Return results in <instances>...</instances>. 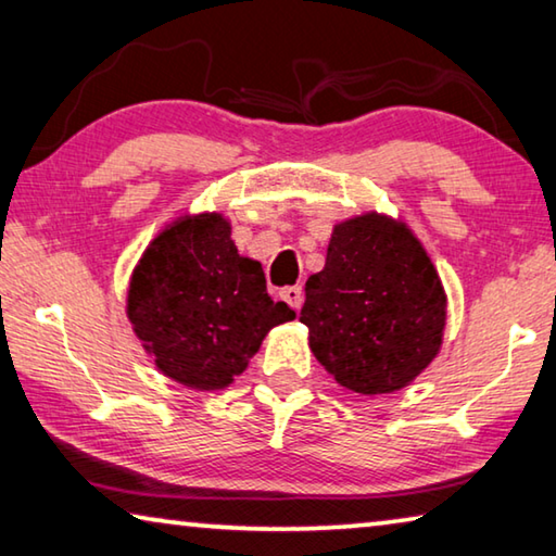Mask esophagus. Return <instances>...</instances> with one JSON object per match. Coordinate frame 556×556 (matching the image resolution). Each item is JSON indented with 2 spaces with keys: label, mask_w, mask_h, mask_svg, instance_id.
Segmentation results:
<instances>
[{
  "label": "esophagus",
  "mask_w": 556,
  "mask_h": 556,
  "mask_svg": "<svg viewBox=\"0 0 556 556\" xmlns=\"http://www.w3.org/2000/svg\"><path fill=\"white\" fill-rule=\"evenodd\" d=\"M279 296L287 301V304L294 308V312H299L301 304H304V291H301V287H287L279 291Z\"/></svg>",
  "instance_id": "34e87169"
}]
</instances>
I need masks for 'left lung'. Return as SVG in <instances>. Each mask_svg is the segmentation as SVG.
I'll list each match as a JSON object with an SVG mask.
<instances>
[{
	"mask_svg": "<svg viewBox=\"0 0 556 556\" xmlns=\"http://www.w3.org/2000/svg\"><path fill=\"white\" fill-rule=\"evenodd\" d=\"M299 321L336 382L372 397L407 388L434 361L446 294L407 225L363 213L333 228L324 269L306 281Z\"/></svg>",
	"mask_w": 556,
	"mask_h": 556,
	"instance_id": "8db88e82",
	"label": "left lung"
}]
</instances>
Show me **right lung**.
Masks as SVG:
<instances>
[{
    "label": "right lung",
    "mask_w": 556,
    "mask_h": 556,
    "mask_svg": "<svg viewBox=\"0 0 556 556\" xmlns=\"http://www.w3.org/2000/svg\"><path fill=\"white\" fill-rule=\"evenodd\" d=\"M296 314L267 294L257 260L238 255L220 213L181 215L131 271L127 318L159 372L193 390H223L265 336Z\"/></svg>",
    "instance_id": "obj_1"
}]
</instances>
